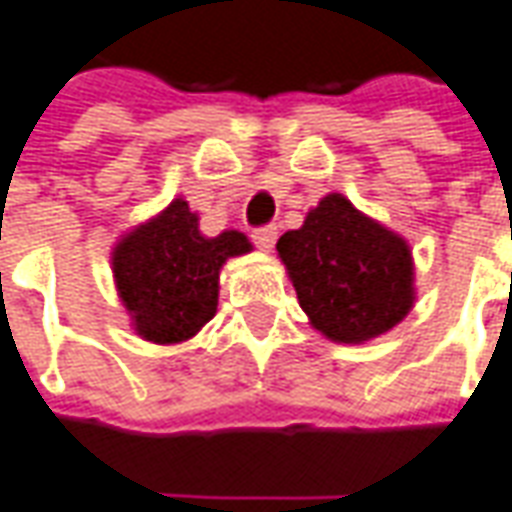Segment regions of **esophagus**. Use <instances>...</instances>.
<instances>
[{"mask_svg":"<svg viewBox=\"0 0 512 512\" xmlns=\"http://www.w3.org/2000/svg\"><path fill=\"white\" fill-rule=\"evenodd\" d=\"M252 241L257 244V249H263V252H271L274 249V244H277V227H257L255 232H252Z\"/></svg>","mask_w":512,"mask_h":512,"instance_id":"esophagus-1","label":"esophagus"}]
</instances>
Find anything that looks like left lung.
<instances>
[{
    "instance_id": "left-lung-1",
    "label": "left lung",
    "mask_w": 512,
    "mask_h": 512,
    "mask_svg": "<svg viewBox=\"0 0 512 512\" xmlns=\"http://www.w3.org/2000/svg\"><path fill=\"white\" fill-rule=\"evenodd\" d=\"M299 305L330 341L363 343L413 307V257L405 238L363 216L341 194L324 196L305 224L277 241Z\"/></svg>"
}]
</instances>
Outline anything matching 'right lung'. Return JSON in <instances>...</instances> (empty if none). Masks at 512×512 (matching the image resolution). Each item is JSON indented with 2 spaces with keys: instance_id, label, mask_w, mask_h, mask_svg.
Segmentation results:
<instances>
[{
  "instance_id": "obj_1",
  "label": "right lung",
  "mask_w": 512,
  "mask_h": 512,
  "mask_svg": "<svg viewBox=\"0 0 512 512\" xmlns=\"http://www.w3.org/2000/svg\"><path fill=\"white\" fill-rule=\"evenodd\" d=\"M249 249L238 230L205 238L182 199L124 235L113 249V277L135 332L152 343L194 338L216 316L221 266Z\"/></svg>"
}]
</instances>
